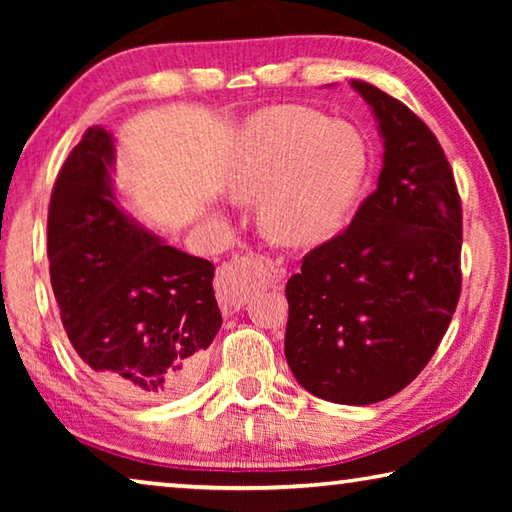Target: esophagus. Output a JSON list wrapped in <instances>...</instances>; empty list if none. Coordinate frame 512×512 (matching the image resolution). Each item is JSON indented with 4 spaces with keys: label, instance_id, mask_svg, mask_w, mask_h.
<instances>
[{
    "label": "esophagus",
    "instance_id": "34e87169",
    "mask_svg": "<svg viewBox=\"0 0 512 512\" xmlns=\"http://www.w3.org/2000/svg\"><path fill=\"white\" fill-rule=\"evenodd\" d=\"M248 264H259L266 273V282L268 284H280L284 280V268H275L271 264V259L266 257H244L239 262H232L223 268L216 277V296H219V305L225 316L237 314V311L244 307L246 302V284L241 280V268Z\"/></svg>",
    "mask_w": 512,
    "mask_h": 512
}]
</instances>
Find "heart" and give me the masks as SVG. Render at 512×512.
Listing matches in <instances>:
<instances>
[{"label": "heart", "mask_w": 512, "mask_h": 512, "mask_svg": "<svg viewBox=\"0 0 512 512\" xmlns=\"http://www.w3.org/2000/svg\"><path fill=\"white\" fill-rule=\"evenodd\" d=\"M368 169L357 128L314 110L277 106L250 115L232 140L225 189L257 201V221L277 244L316 246L352 212Z\"/></svg>", "instance_id": "obj_1"}]
</instances>
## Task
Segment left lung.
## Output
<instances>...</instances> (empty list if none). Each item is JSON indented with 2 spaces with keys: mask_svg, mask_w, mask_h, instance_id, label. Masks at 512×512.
<instances>
[{
  "mask_svg": "<svg viewBox=\"0 0 512 512\" xmlns=\"http://www.w3.org/2000/svg\"><path fill=\"white\" fill-rule=\"evenodd\" d=\"M375 115L384 164L348 230L287 282L284 357L320 400L366 406L420 375L461 296L463 216L436 135L402 101L354 79Z\"/></svg>",
  "mask_w": 512,
  "mask_h": 512,
  "instance_id": "left-lung-1",
  "label": "left lung"
}]
</instances>
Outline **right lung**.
Masks as SVG:
<instances>
[{
	"label": "right lung",
	"mask_w": 512,
	"mask_h": 512,
	"mask_svg": "<svg viewBox=\"0 0 512 512\" xmlns=\"http://www.w3.org/2000/svg\"><path fill=\"white\" fill-rule=\"evenodd\" d=\"M115 137L92 126L49 203L51 289L76 357L131 402L176 397L196 381L221 329L214 264L169 246L128 214L112 185Z\"/></svg>",
	"instance_id": "add662e5"
}]
</instances>
